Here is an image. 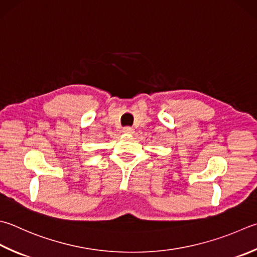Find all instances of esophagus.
<instances>
[{
    "label": "esophagus",
    "instance_id": "1",
    "mask_svg": "<svg viewBox=\"0 0 257 257\" xmlns=\"http://www.w3.org/2000/svg\"><path fill=\"white\" fill-rule=\"evenodd\" d=\"M123 132L126 133V134H133L134 128L131 127V126H125V127H123Z\"/></svg>",
    "mask_w": 257,
    "mask_h": 257
}]
</instances>
